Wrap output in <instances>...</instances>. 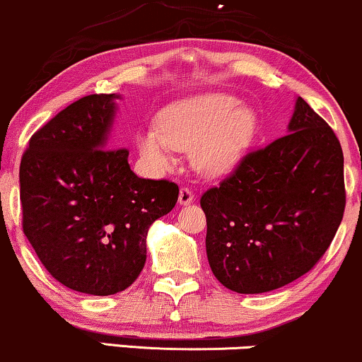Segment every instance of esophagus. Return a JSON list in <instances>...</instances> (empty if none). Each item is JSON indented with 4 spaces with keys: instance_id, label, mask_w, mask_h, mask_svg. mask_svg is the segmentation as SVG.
Returning <instances> with one entry per match:
<instances>
[{
    "instance_id": "obj_1",
    "label": "esophagus",
    "mask_w": 362,
    "mask_h": 362,
    "mask_svg": "<svg viewBox=\"0 0 362 362\" xmlns=\"http://www.w3.org/2000/svg\"><path fill=\"white\" fill-rule=\"evenodd\" d=\"M195 199L194 192L190 189H187V187H182L180 189V194H178V204L180 206H189V204H192Z\"/></svg>"
}]
</instances>
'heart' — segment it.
<instances>
[{
	"instance_id": "heart-1",
	"label": "heart",
	"mask_w": 362,
	"mask_h": 362,
	"mask_svg": "<svg viewBox=\"0 0 362 362\" xmlns=\"http://www.w3.org/2000/svg\"><path fill=\"white\" fill-rule=\"evenodd\" d=\"M258 129L259 116L250 104L228 93H204L168 104L158 115V128L141 129L136 145L160 172L175 165V150H190L194 167L216 177L245 158Z\"/></svg>"
}]
</instances>
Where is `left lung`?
Returning <instances> with one entry per match:
<instances>
[{
  "mask_svg": "<svg viewBox=\"0 0 362 362\" xmlns=\"http://www.w3.org/2000/svg\"><path fill=\"white\" fill-rule=\"evenodd\" d=\"M200 206L209 264L226 288L252 295L288 285L322 258L342 221L341 143L297 98L285 136L246 155Z\"/></svg>",
  "mask_w": 362,
  "mask_h": 362,
  "instance_id": "obj_1",
  "label": "left lung"
}]
</instances>
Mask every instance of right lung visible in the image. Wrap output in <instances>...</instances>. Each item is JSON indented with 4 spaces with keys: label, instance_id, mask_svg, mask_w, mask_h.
<instances>
[{
    "label": "right lung",
    "instance_id": "obj_1",
    "mask_svg": "<svg viewBox=\"0 0 362 362\" xmlns=\"http://www.w3.org/2000/svg\"><path fill=\"white\" fill-rule=\"evenodd\" d=\"M119 94L72 103L30 139L20 165L23 233L67 288L115 295L136 280L146 234L175 207L178 187L139 178L111 141Z\"/></svg>",
    "mask_w": 362,
    "mask_h": 362
}]
</instances>
